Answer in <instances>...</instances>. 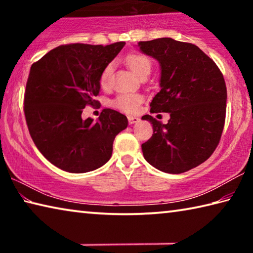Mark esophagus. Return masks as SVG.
<instances>
[{"instance_id": "34e87169", "label": "esophagus", "mask_w": 253, "mask_h": 253, "mask_svg": "<svg viewBox=\"0 0 253 253\" xmlns=\"http://www.w3.org/2000/svg\"><path fill=\"white\" fill-rule=\"evenodd\" d=\"M139 122V118L137 117H132V116H129L128 117V123H129V125H134V124L138 123Z\"/></svg>"}]
</instances>
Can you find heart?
<instances>
[{"label": "heart", "instance_id": "obj_1", "mask_svg": "<svg viewBox=\"0 0 253 253\" xmlns=\"http://www.w3.org/2000/svg\"><path fill=\"white\" fill-rule=\"evenodd\" d=\"M127 65L129 66L130 69L135 72L137 76H139L145 69H151V61L147 57L143 54L134 53L129 54L126 58ZM114 71V63H108L102 70L100 75L99 83L101 87H107L111 79ZM142 101V97L139 95H135V93H124V95H119L116 99L113 101V105L116 108L121 109L125 113H135L138 109V106Z\"/></svg>", "mask_w": 253, "mask_h": 253}]
</instances>
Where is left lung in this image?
<instances>
[{"instance_id":"obj_1","label":"left lung","mask_w":253,"mask_h":253,"mask_svg":"<svg viewBox=\"0 0 253 253\" xmlns=\"http://www.w3.org/2000/svg\"><path fill=\"white\" fill-rule=\"evenodd\" d=\"M143 53L161 67V90L151 102L152 113H169L162 124L151 115L153 136L142 145L145 160L154 168L179 174L212 155L223 131L226 87L223 75L199 46L170 38L138 42Z\"/></svg>"}]
</instances>
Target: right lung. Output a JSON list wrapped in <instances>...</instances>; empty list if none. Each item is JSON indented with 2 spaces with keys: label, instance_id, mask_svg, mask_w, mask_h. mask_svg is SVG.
Wrapping results in <instances>:
<instances>
[{
  "label": "right lung",
  "instance_id": "add662e5",
  "mask_svg": "<svg viewBox=\"0 0 253 253\" xmlns=\"http://www.w3.org/2000/svg\"><path fill=\"white\" fill-rule=\"evenodd\" d=\"M124 45H60L30 69L25 121L38 149L60 169L87 173L101 168L110 160L115 137L127 127L125 115L108 108L97 122L81 118L85 106L98 102L101 72Z\"/></svg>",
  "mask_w": 253,
  "mask_h": 253
}]
</instances>
